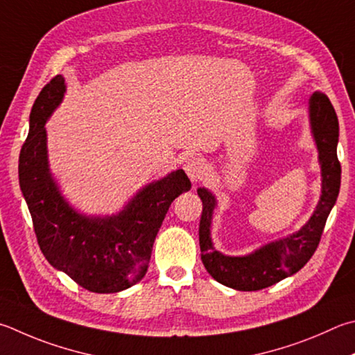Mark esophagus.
<instances>
[{
  "label": "esophagus",
  "mask_w": 355,
  "mask_h": 355,
  "mask_svg": "<svg viewBox=\"0 0 355 355\" xmlns=\"http://www.w3.org/2000/svg\"><path fill=\"white\" fill-rule=\"evenodd\" d=\"M184 171L188 173V177L191 178L192 183H198L200 180H203L206 166L202 157L198 155H191L184 163Z\"/></svg>",
  "instance_id": "34e87169"
}]
</instances>
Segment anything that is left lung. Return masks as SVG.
<instances>
[{"instance_id":"obj_1","label":"left lung","mask_w":355,"mask_h":355,"mask_svg":"<svg viewBox=\"0 0 355 355\" xmlns=\"http://www.w3.org/2000/svg\"><path fill=\"white\" fill-rule=\"evenodd\" d=\"M309 112H311L312 133L320 153L321 177H323L321 186L323 188H321L317 209L312 214L311 220L298 233L286 237V239L267 243L266 247L256 250L248 256H225L212 247L209 236L216 198L205 188L197 189V194L203 203L198 227L202 262L206 272L220 284L242 290V292L262 290L300 272L317 250L327 216L337 202L340 191L341 166L337 157L338 118L329 98L321 92H315L312 94L311 102H309Z\"/></svg>"}]
</instances>
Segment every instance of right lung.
Wrapping results in <instances>:
<instances>
[{"label": "right lung", "instance_id": "obj_1", "mask_svg": "<svg viewBox=\"0 0 355 355\" xmlns=\"http://www.w3.org/2000/svg\"><path fill=\"white\" fill-rule=\"evenodd\" d=\"M65 93V79L55 76L38 94L29 116V135L18 159L20 188L43 256L80 287L114 293L144 278L152 247L171 203L191 189L183 169L146 186L118 216L85 217L60 196L49 173L48 121Z\"/></svg>", "mask_w": 355, "mask_h": 355}]
</instances>
